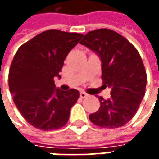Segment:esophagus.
I'll return each instance as SVG.
<instances>
[{"label":"esophagus","mask_w":159,"mask_h":159,"mask_svg":"<svg viewBox=\"0 0 159 159\" xmlns=\"http://www.w3.org/2000/svg\"><path fill=\"white\" fill-rule=\"evenodd\" d=\"M80 97H81V98H86V97H87V96H88V94H87V93H85V92H80Z\"/></svg>","instance_id":"1"}]
</instances>
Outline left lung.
I'll return each instance as SVG.
<instances>
[{"mask_svg":"<svg viewBox=\"0 0 159 159\" xmlns=\"http://www.w3.org/2000/svg\"><path fill=\"white\" fill-rule=\"evenodd\" d=\"M101 59L103 86L111 97L98 96L100 108L89 119L102 128H117L129 122L143 98L147 75L137 49L122 35L110 29H97L80 42Z\"/></svg>","mask_w":159,"mask_h":159,"instance_id":"obj_1","label":"left lung"}]
</instances>
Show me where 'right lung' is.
Masks as SVG:
<instances>
[{
    "label": "right lung",
    "instance_id": "1",
    "mask_svg": "<svg viewBox=\"0 0 159 159\" xmlns=\"http://www.w3.org/2000/svg\"><path fill=\"white\" fill-rule=\"evenodd\" d=\"M83 37L78 33L48 30L23 44L16 53L9 72L13 101L29 124L48 131L63 127L80 92L56 89L68 53Z\"/></svg>",
    "mask_w": 159,
    "mask_h": 159
}]
</instances>
